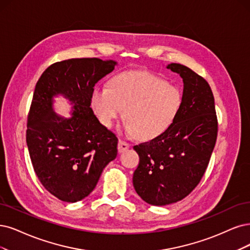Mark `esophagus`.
Wrapping results in <instances>:
<instances>
[{"mask_svg":"<svg viewBox=\"0 0 250 250\" xmlns=\"http://www.w3.org/2000/svg\"><path fill=\"white\" fill-rule=\"evenodd\" d=\"M130 143L125 141V140H119V143H118V151L119 152H124L125 150H127L128 148H130Z\"/></svg>","mask_w":250,"mask_h":250,"instance_id":"esophagus-1","label":"esophagus"}]
</instances>
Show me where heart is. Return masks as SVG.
<instances>
[{
  "mask_svg": "<svg viewBox=\"0 0 250 250\" xmlns=\"http://www.w3.org/2000/svg\"><path fill=\"white\" fill-rule=\"evenodd\" d=\"M182 106L181 90L153 74L116 75L109 88L95 87L91 107L102 125L111 127L125 109V128L142 140L161 136L174 124Z\"/></svg>",
  "mask_w": 250,
  "mask_h": 250,
  "instance_id": "b5f03b06",
  "label": "heart"
}]
</instances>
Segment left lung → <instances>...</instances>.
Returning <instances> with one entry per match:
<instances>
[{"label": "left lung", "instance_id": "1", "mask_svg": "<svg viewBox=\"0 0 250 250\" xmlns=\"http://www.w3.org/2000/svg\"><path fill=\"white\" fill-rule=\"evenodd\" d=\"M183 80L182 106L174 124L149 142L135 145L140 162L133 184L146 203L165 206L196 188L214 149L218 123L208 82L180 63L167 66Z\"/></svg>", "mask_w": 250, "mask_h": 250}]
</instances>
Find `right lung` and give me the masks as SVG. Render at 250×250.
<instances>
[{"label": "right lung", "instance_id": "right-lung-1", "mask_svg": "<svg viewBox=\"0 0 250 250\" xmlns=\"http://www.w3.org/2000/svg\"><path fill=\"white\" fill-rule=\"evenodd\" d=\"M115 64L97 58L62 61L50 64L37 82L27 114L26 144L37 177L61 201L74 203L87 197L116 158V135L90 108L95 84ZM57 94L72 102L71 119L54 113L52 98Z\"/></svg>", "mask_w": 250, "mask_h": 250}]
</instances>
